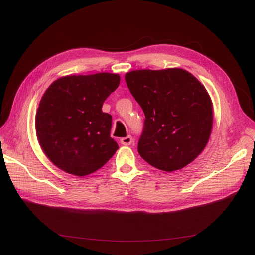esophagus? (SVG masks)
Wrapping results in <instances>:
<instances>
[{"label":"esophagus","instance_id":"obj_1","mask_svg":"<svg viewBox=\"0 0 255 255\" xmlns=\"http://www.w3.org/2000/svg\"><path fill=\"white\" fill-rule=\"evenodd\" d=\"M121 142L124 145H130L133 142V139L131 136H127V137H124L121 139Z\"/></svg>","mask_w":255,"mask_h":255}]
</instances>
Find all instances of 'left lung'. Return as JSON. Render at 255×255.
<instances>
[{
  "instance_id": "left-lung-1",
  "label": "left lung",
  "mask_w": 255,
  "mask_h": 255,
  "mask_svg": "<svg viewBox=\"0 0 255 255\" xmlns=\"http://www.w3.org/2000/svg\"><path fill=\"white\" fill-rule=\"evenodd\" d=\"M125 80L145 116L138 142L141 158L165 172L196 159L213 126V104L204 85L177 68L136 70Z\"/></svg>"
}]
</instances>
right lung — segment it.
<instances>
[{
	"label": "right lung",
	"mask_w": 255,
	"mask_h": 255,
	"mask_svg": "<svg viewBox=\"0 0 255 255\" xmlns=\"http://www.w3.org/2000/svg\"><path fill=\"white\" fill-rule=\"evenodd\" d=\"M118 74L68 75L56 80L41 97L36 113V133L45 154L59 169L85 176L115 154L112 116L103 103L115 91Z\"/></svg>",
	"instance_id": "right-lung-1"
}]
</instances>
